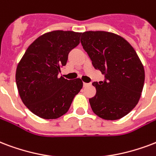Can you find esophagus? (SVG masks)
<instances>
[{"mask_svg":"<svg viewBox=\"0 0 156 156\" xmlns=\"http://www.w3.org/2000/svg\"><path fill=\"white\" fill-rule=\"evenodd\" d=\"M83 85H84V87H85V86H88V85H90V84H89V83L84 82V84H83Z\"/></svg>","mask_w":156,"mask_h":156,"instance_id":"34e87169","label":"esophagus"}]
</instances>
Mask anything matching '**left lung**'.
Returning a JSON list of instances; mask_svg holds the SVG:
<instances>
[{
    "label": "left lung",
    "instance_id": "obj_1",
    "mask_svg": "<svg viewBox=\"0 0 156 156\" xmlns=\"http://www.w3.org/2000/svg\"><path fill=\"white\" fill-rule=\"evenodd\" d=\"M80 43L94 67L106 78L93 82L96 94L89 99L93 112L105 120L123 118L137 105L145 81L135 49L120 35L107 31L84 32Z\"/></svg>",
    "mask_w": 156,
    "mask_h": 156
}]
</instances>
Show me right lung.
Listing matches in <instances>:
<instances>
[{
    "label": "right lung",
    "mask_w": 156,
    "mask_h": 156,
    "mask_svg": "<svg viewBox=\"0 0 156 156\" xmlns=\"http://www.w3.org/2000/svg\"><path fill=\"white\" fill-rule=\"evenodd\" d=\"M81 33L53 30L33 42L17 65L16 80L24 105L44 119L67 113L74 97L83 87L81 79L59 77L69 52L80 43Z\"/></svg>",
    "instance_id": "right-lung-1"
}]
</instances>
